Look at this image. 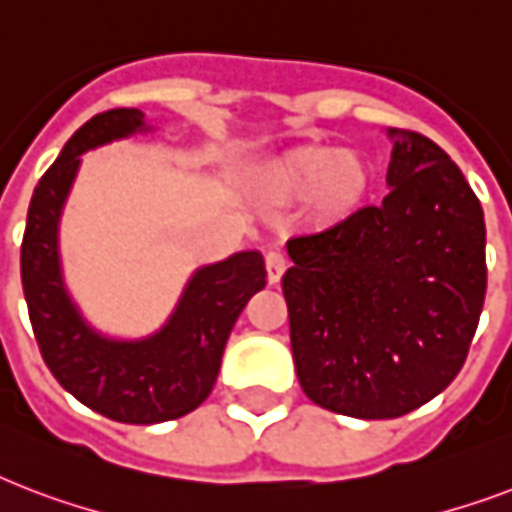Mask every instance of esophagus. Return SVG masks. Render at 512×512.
I'll use <instances>...</instances> for the list:
<instances>
[{"label":"esophagus","instance_id":"1","mask_svg":"<svg viewBox=\"0 0 512 512\" xmlns=\"http://www.w3.org/2000/svg\"><path fill=\"white\" fill-rule=\"evenodd\" d=\"M289 268V260L284 252H279V249H273V252H268L265 255V273H268V281L271 284H279L281 276H284V271Z\"/></svg>","mask_w":512,"mask_h":512}]
</instances>
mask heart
<instances>
[{
  "instance_id": "1",
  "label": "heart",
  "mask_w": 512,
  "mask_h": 512,
  "mask_svg": "<svg viewBox=\"0 0 512 512\" xmlns=\"http://www.w3.org/2000/svg\"><path fill=\"white\" fill-rule=\"evenodd\" d=\"M372 191V164L356 151L337 146H297L263 164L255 175V193L268 204H295L316 225H337L364 207Z\"/></svg>"
}]
</instances>
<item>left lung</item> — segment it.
Masks as SVG:
<instances>
[{
  "instance_id": "1",
  "label": "left lung",
  "mask_w": 512,
  "mask_h": 512,
  "mask_svg": "<svg viewBox=\"0 0 512 512\" xmlns=\"http://www.w3.org/2000/svg\"><path fill=\"white\" fill-rule=\"evenodd\" d=\"M388 135V196L289 239L281 279L305 396L358 420H393L436 398L468 358L486 297L478 196L433 140Z\"/></svg>"
}]
</instances>
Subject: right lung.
<instances>
[{
    "label": "right lung",
    "mask_w": 512,
    "mask_h": 512,
    "mask_svg": "<svg viewBox=\"0 0 512 512\" xmlns=\"http://www.w3.org/2000/svg\"><path fill=\"white\" fill-rule=\"evenodd\" d=\"M143 119L138 108H114L74 132L34 188L20 244L23 295L44 364L92 412L130 425L177 420L212 393L233 324L265 287L263 255L249 249L193 273L170 321L151 337L114 340L82 319L60 273V212L79 156L146 132Z\"/></svg>",
    "instance_id": "add662e5"
}]
</instances>
